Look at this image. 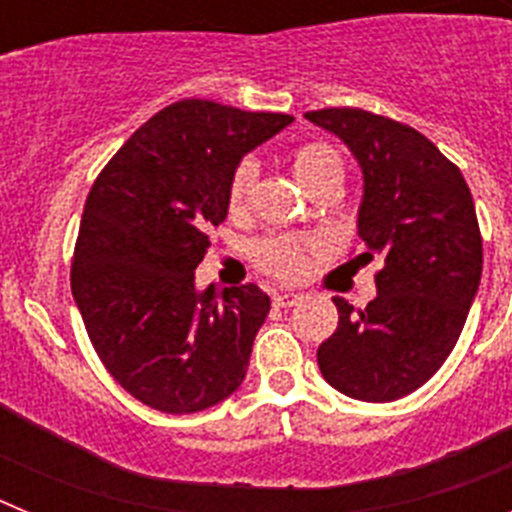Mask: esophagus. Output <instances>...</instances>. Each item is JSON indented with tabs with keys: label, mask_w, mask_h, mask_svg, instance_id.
Listing matches in <instances>:
<instances>
[{
	"label": "esophagus",
	"mask_w": 512,
	"mask_h": 512,
	"mask_svg": "<svg viewBox=\"0 0 512 512\" xmlns=\"http://www.w3.org/2000/svg\"><path fill=\"white\" fill-rule=\"evenodd\" d=\"M297 302H300V295H295V292H279V295H274V305L277 307H295Z\"/></svg>",
	"instance_id": "esophagus-1"
}]
</instances>
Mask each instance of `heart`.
I'll return each mask as SVG.
<instances>
[{"instance_id":"b5f03b06","label":"heart","mask_w":512,"mask_h":512,"mask_svg":"<svg viewBox=\"0 0 512 512\" xmlns=\"http://www.w3.org/2000/svg\"><path fill=\"white\" fill-rule=\"evenodd\" d=\"M292 169L297 179L310 192L330 182L343 184V158L336 148L323 140H312L292 153ZM259 179V164L253 158H241L228 179V212L246 215L253 200V189ZM256 269L279 279V282H297L305 277L310 266V243L292 238V235H266L251 251Z\"/></svg>"}]
</instances>
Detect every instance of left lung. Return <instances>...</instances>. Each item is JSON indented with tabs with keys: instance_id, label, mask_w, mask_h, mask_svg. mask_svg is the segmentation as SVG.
Listing matches in <instances>:
<instances>
[{
	"instance_id": "8db88e82",
	"label": "left lung",
	"mask_w": 512,
	"mask_h": 512,
	"mask_svg": "<svg viewBox=\"0 0 512 512\" xmlns=\"http://www.w3.org/2000/svg\"><path fill=\"white\" fill-rule=\"evenodd\" d=\"M336 133L364 171L359 264L377 259V297L318 348L325 382L364 402H392L441 369L467 323L482 277V235L459 166L431 140L359 107L305 112Z\"/></svg>"
}]
</instances>
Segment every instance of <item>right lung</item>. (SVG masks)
<instances>
[{
  "label": "right lung",
  "instance_id": "add662e5",
  "mask_svg": "<svg viewBox=\"0 0 512 512\" xmlns=\"http://www.w3.org/2000/svg\"><path fill=\"white\" fill-rule=\"evenodd\" d=\"M295 120L182 99L140 125L89 189L71 292L104 369L161 413L212 408L241 387L269 315L256 284L194 289L207 228L228 215L235 164Z\"/></svg>",
  "mask_w": 512,
  "mask_h": 512
}]
</instances>
